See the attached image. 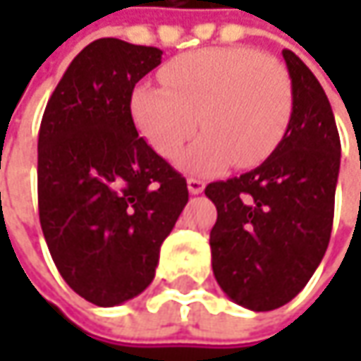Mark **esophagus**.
<instances>
[{
  "label": "esophagus",
  "mask_w": 361,
  "mask_h": 361,
  "mask_svg": "<svg viewBox=\"0 0 361 361\" xmlns=\"http://www.w3.org/2000/svg\"><path fill=\"white\" fill-rule=\"evenodd\" d=\"M187 185L190 195H201L202 190H204V183H202L201 178H192V176H190L187 180Z\"/></svg>",
  "instance_id": "34e87169"
}]
</instances>
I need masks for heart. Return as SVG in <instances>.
<instances>
[{
  "label": "heart",
  "mask_w": 361,
  "mask_h": 361,
  "mask_svg": "<svg viewBox=\"0 0 361 361\" xmlns=\"http://www.w3.org/2000/svg\"><path fill=\"white\" fill-rule=\"evenodd\" d=\"M166 88L140 84L132 112L150 146L174 160L197 126L204 130L183 159L190 173L261 164L281 142L293 112L285 66L251 48H204L162 68ZM200 120L197 121L196 118Z\"/></svg>",
  "instance_id": "heart-1"
}]
</instances>
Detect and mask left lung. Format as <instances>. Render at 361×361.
Instances as JSON below:
<instances>
[{
    "label": "left lung",
    "mask_w": 361,
    "mask_h": 361,
    "mask_svg": "<svg viewBox=\"0 0 361 361\" xmlns=\"http://www.w3.org/2000/svg\"><path fill=\"white\" fill-rule=\"evenodd\" d=\"M293 112L281 142L257 169L204 188L215 202L213 273L251 312L298 295L326 255L341 145L326 92L291 49H283Z\"/></svg>",
    "instance_id": "1"
}]
</instances>
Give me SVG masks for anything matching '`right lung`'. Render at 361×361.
<instances>
[{
  "mask_svg": "<svg viewBox=\"0 0 361 361\" xmlns=\"http://www.w3.org/2000/svg\"><path fill=\"white\" fill-rule=\"evenodd\" d=\"M162 51L102 37L48 100L37 138L39 223L63 281L100 307L154 279L160 245L188 201L187 180L134 126L132 90Z\"/></svg>",
  "mask_w": 361,
  "mask_h": 361,
  "instance_id": "obj_1",
  "label": "right lung"
}]
</instances>
